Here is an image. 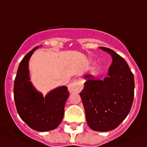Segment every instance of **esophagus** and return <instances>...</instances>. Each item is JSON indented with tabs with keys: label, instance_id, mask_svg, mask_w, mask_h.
I'll use <instances>...</instances> for the list:
<instances>
[{
	"label": "esophagus",
	"instance_id": "obj_1",
	"mask_svg": "<svg viewBox=\"0 0 147 147\" xmlns=\"http://www.w3.org/2000/svg\"><path fill=\"white\" fill-rule=\"evenodd\" d=\"M83 87V82L81 81V80L75 79L69 84L68 88L71 93H73V92H80L82 90Z\"/></svg>",
	"mask_w": 147,
	"mask_h": 147
}]
</instances>
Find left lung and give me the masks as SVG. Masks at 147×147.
<instances>
[{"label":"left lung","mask_w":147,"mask_h":147,"mask_svg":"<svg viewBox=\"0 0 147 147\" xmlns=\"http://www.w3.org/2000/svg\"><path fill=\"white\" fill-rule=\"evenodd\" d=\"M99 49L112 57L108 76L99 80L90 74L84 76L86 81L80 96L90 128L108 131L116 129L129 114L134 99V80L122 57L108 48Z\"/></svg>","instance_id":"8db88e82"}]
</instances>
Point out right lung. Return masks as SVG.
Returning a JSON list of instances; mask_svg holds the SVG:
<instances>
[{"instance_id":"obj_1","label":"right lung","mask_w":147,"mask_h":147,"mask_svg":"<svg viewBox=\"0 0 147 147\" xmlns=\"http://www.w3.org/2000/svg\"><path fill=\"white\" fill-rule=\"evenodd\" d=\"M38 47L25 55L18 66L14 82V99L18 115L34 130L47 131L60 125L64 115V106L69 92L67 87L55 88L45 96L30 81L29 60Z\"/></svg>"}]
</instances>
